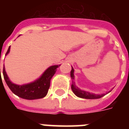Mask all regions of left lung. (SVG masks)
<instances>
[{
	"mask_svg": "<svg viewBox=\"0 0 129 129\" xmlns=\"http://www.w3.org/2000/svg\"><path fill=\"white\" fill-rule=\"evenodd\" d=\"M74 68H72V70H71V77H72V80L73 79H74ZM72 90L73 92H74L77 96H78V97L82 98H86V99H97V98H102V96H104V95H105V94L96 95V94H91L90 92H86V91L80 90V88H78L77 86H76L74 82V84H72Z\"/></svg>",
	"mask_w": 129,
	"mask_h": 129,
	"instance_id": "8db88e82",
	"label": "left lung"
}]
</instances>
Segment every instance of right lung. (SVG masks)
<instances>
[{
  "label": "right lung",
  "instance_id": "right-lung-1",
  "mask_svg": "<svg viewBox=\"0 0 129 129\" xmlns=\"http://www.w3.org/2000/svg\"><path fill=\"white\" fill-rule=\"evenodd\" d=\"M9 46L8 50H7L6 55L9 53L10 51ZM58 66H53L49 67L47 70L41 77L37 80L35 81L34 82L30 83L28 84L23 85V86H19L15 84H13L11 81L9 80V78L7 76V73L5 72V66L3 67V76L5 82L7 83V86L11 89V90L16 94L19 97H21L24 99L27 100H35V99H39L42 98L46 96L47 94L49 88L50 86V81L53 76L55 74L56 72L57 68H58ZM1 73V69H0Z\"/></svg>",
  "mask_w": 129,
  "mask_h": 129
}]
</instances>
